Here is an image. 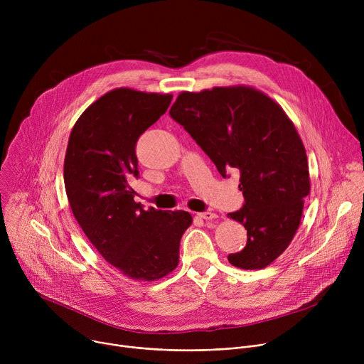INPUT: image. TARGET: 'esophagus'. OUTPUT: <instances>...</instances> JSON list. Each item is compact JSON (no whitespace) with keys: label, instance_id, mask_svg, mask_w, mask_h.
Listing matches in <instances>:
<instances>
[{"label":"esophagus","instance_id":"esophagus-1","mask_svg":"<svg viewBox=\"0 0 364 364\" xmlns=\"http://www.w3.org/2000/svg\"><path fill=\"white\" fill-rule=\"evenodd\" d=\"M197 216L200 218V219H203V220H215L218 216H216V213H213V212H209V210H205V212H200V213H197Z\"/></svg>","mask_w":364,"mask_h":364}]
</instances>
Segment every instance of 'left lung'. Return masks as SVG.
<instances>
[{
  "label": "left lung",
  "instance_id": "1",
  "mask_svg": "<svg viewBox=\"0 0 364 364\" xmlns=\"http://www.w3.org/2000/svg\"><path fill=\"white\" fill-rule=\"evenodd\" d=\"M226 178L240 173L245 203L230 219L247 230L246 246L228 256L233 267L262 269L288 247L309 194L302 141L282 108L253 87L183 92L170 109Z\"/></svg>",
  "mask_w": 364,
  "mask_h": 364
}]
</instances>
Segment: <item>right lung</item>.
Segmentation results:
<instances>
[{"mask_svg": "<svg viewBox=\"0 0 364 364\" xmlns=\"http://www.w3.org/2000/svg\"><path fill=\"white\" fill-rule=\"evenodd\" d=\"M173 95L115 89L99 97L75 124L65 159V187L82 230L125 277L155 281L178 265L188 212L135 203L129 181L139 177L138 138L164 115Z\"/></svg>", "mask_w": 364, "mask_h": 364, "instance_id": "obj_1", "label": "right lung"}]
</instances>
